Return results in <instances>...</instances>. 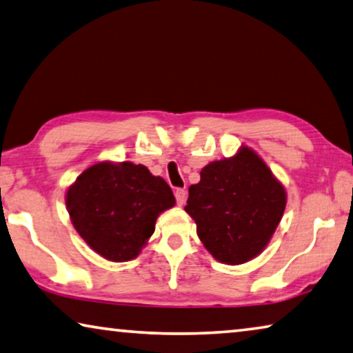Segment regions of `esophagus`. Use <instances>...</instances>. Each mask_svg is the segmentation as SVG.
<instances>
[{
    "instance_id": "1",
    "label": "esophagus",
    "mask_w": 353,
    "mask_h": 353,
    "mask_svg": "<svg viewBox=\"0 0 353 353\" xmlns=\"http://www.w3.org/2000/svg\"><path fill=\"white\" fill-rule=\"evenodd\" d=\"M174 196H176L177 205H183V204H185V199H187V192H185V190L177 188L176 192H174Z\"/></svg>"
}]
</instances>
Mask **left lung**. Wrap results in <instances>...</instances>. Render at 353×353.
<instances>
[{
	"mask_svg": "<svg viewBox=\"0 0 353 353\" xmlns=\"http://www.w3.org/2000/svg\"><path fill=\"white\" fill-rule=\"evenodd\" d=\"M286 190L259 155L242 148L231 159L212 161L188 188L185 212L216 261L237 265L267 247L281 221Z\"/></svg>",
	"mask_w": 353,
	"mask_h": 353,
	"instance_id": "left-lung-1",
	"label": "left lung"
}]
</instances>
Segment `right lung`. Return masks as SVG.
Segmentation results:
<instances>
[{"label": "right lung", "instance_id": "1", "mask_svg": "<svg viewBox=\"0 0 353 353\" xmlns=\"http://www.w3.org/2000/svg\"><path fill=\"white\" fill-rule=\"evenodd\" d=\"M72 225L96 253L113 262L139 254L161 212L176 204L161 177L130 161H102L83 171L65 194Z\"/></svg>", "mask_w": 353, "mask_h": 353}]
</instances>
